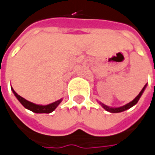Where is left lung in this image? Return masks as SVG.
I'll return each instance as SVG.
<instances>
[{"mask_svg":"<svg viewBox=\"0 0 155 155\" xmlns=\"http://www.w3.org/2000/svg\"><path fill=\"white\" fill-rule=\"evenodd\" d=\"M146 86H147V84H145L144 87L143 88V89L141 90L140 93L138 94V95L137 96L136 98H135V99H134L133 101H131L130 103L125 104V105L121 106V107H118V108H112L111 107V108H110V107H109V106H107V105H105V104H102V103H100V104L103 106V108H104L105 110H107V111H109V112H111V113H118V112L124 111V110H128V109H130L131 107H133V105H135V104L137 103V101H138V100H139V99H140L141 95L143 94V91H144Z\"/></svg>","mask_w":155,"mask_h":155,"instance_id":"left-lung-1","label":"left lung"}]
</instances>
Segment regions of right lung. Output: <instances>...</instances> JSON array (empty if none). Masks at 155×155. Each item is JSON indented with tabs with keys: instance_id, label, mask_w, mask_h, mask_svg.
Masks as SVG:
<instances>
[{
	"instance_id": "add662e5",
	"label": "right lung",
	"mask_w": 155,
	"mask_h": 155,
	"mask_svg": "<svg viewBox=\"0 0 155 155\" xmlns=\"http://www.w3.org/2000/svg\"><path fill=\"white\" fill-rule=\"evenodd\" d=\"M12 88V87H11ZM12 90L13 92V94H15V96L17 97V99L19 100V102L21 103V104L25 107L28 110H29L31 111L35 112V113H51L54 110H55L59 104L61 102V99L59 100H57V101H55L54 103H51L50 104H47V105H39V104H35L34 103H32V102H29V101H28L25 99H23L22 97H21L20 95H18L16 92L13 90V88H12Z\"/></svg>"
}]
</instances>
